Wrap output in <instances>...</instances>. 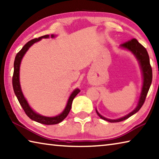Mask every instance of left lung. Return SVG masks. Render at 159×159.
Listing matches in <instances>:
<instances>
[{
  "instance_id": "1",
  "label": "left lung",
  "mask_w": 159,
  "mask_h": 159,
  "mask_svg": "<svg viewBox=\"0 0 159 159\" xmlns=\"http://www.w3.org/2000/svg\"><path fill=\"white\" fill-rule=\"evenodd\" d=\"M121 47L124 49H126L128 50H129L130 52H131L139 61V63H140L141 68V70L143 72V88H142V92L140 94V98H139L137 107H136L135 109L133 110L131 112L128 114L127 115L123 116V117L117 119H109L100 115L97 110H96L97 115H98L100 117L104 119L105 121L111 122V123L124 121L128 118H129L130 116L134 115L136 112H138L144 104V101H145L147 95V93H148L150 86H151L152 82V69L151 65H150L149 57L147 49L144 48V47L135 38H133L129 41L125 42L124 43L121 44Z\"/></svg>"
}]
</instances>
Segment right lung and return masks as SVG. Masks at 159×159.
<instances>
[{"instance_id":"obj_1","label":"right lung","mask_w":159,"mask_h":159,"mask_svg":"<svg viewBox=\"0 0 159 159\" xmlns=\"http://www.w3.org/2000/svg\"><path fill=\"white\" fill-rule=\"evenodd\" d=\"M49 37V35H45L38 38H35L33 40H30L29 42L25 44V45L22 47V49L19 51L17 54H16L15 59V62H14V73L12 77V86H13V89L15 91V93L17 98L18 101L20 103L21 106L23 108L25 113L26 114V115L32 119V120L37 121L38 123L45 124V125H54L60 123L64 119H65L67 116H68L70 110L71 109L72 106V102L75 97L77 95V93L80 92V90L79 89H75L71 95L70 96L69 99L67 102V105L66 106V108L64 109L62 113H61L60 115H58L54 117H49V116H44L43 115H39V114L36 113L34 112L31 108L30 107L29 103H28L26 98H24L22 93L21 87H20V82H19V68H20V63L22 58L26 54V52L28 51V49L30 48V46H32L33 44L35 43L36 42L40 41L42 38H48ZM54 35H51V38H54Z\"/></svg>"}]
</instances>
